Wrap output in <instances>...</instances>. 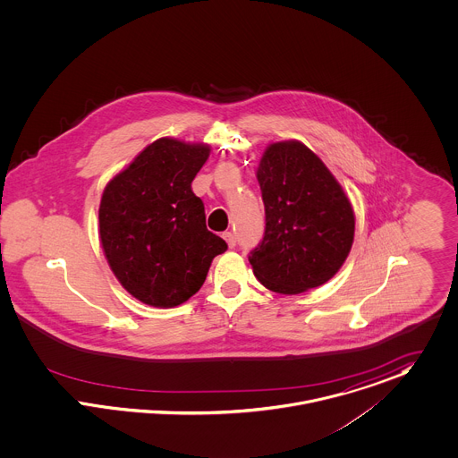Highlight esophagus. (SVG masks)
<instances>
[{
	"instance_id": "34e87169",
	"label": "esophagus",
	"mask_w": 458,
	"mask_h": 458,
	"mask_svg": "<svg viewBox=\"0 0 458 458\" xmlns=\"http://www.w3.org/2000/svg\"><path fill=\"white\" fill-rule=\"evenodd\" d=\"M223 239L226 241L228 248H235V244H237V239H235V235H233L232 232H225V233H223Z\"/></svg>"
}]
</instances>
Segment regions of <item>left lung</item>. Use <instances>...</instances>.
<instances>
[{"label":"left lung","mask_w":458,"mask_h":458,"mask_svg":"<svg viewBox=\"0 0 458 458\" xmlns=\"http://www.w3.org/2000/svg\"><path fill=\"white\" fill-rule=\"evenodd\" d=\"M256 177L265 205V233L250 254L256 279L283 295L325 284L355 237L353 207L341 184L299 140L270 144Z\"/></svg>","instance_id":"obj_1"}]
</instances>
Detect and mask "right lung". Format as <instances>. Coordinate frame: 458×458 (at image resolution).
<instances>
[{
    "instance_id": "right-lung-1",
    "label": "right lung",
    "mask_w": 458,
    "mask_h": 458,
    "mask_svg": "<svg viewBox=\"0 0 458 458\" xmlns=\"http://www.w3.org/2000/svg\"><path fill=\"white\" fill-rule=\"evenodd\" d=\"M210 148L157 139L103 190L100 241L123 288L144 304L175 307L204 284L226 242L207 230L191 182Z\"/></svg>"
}]
</instances>
